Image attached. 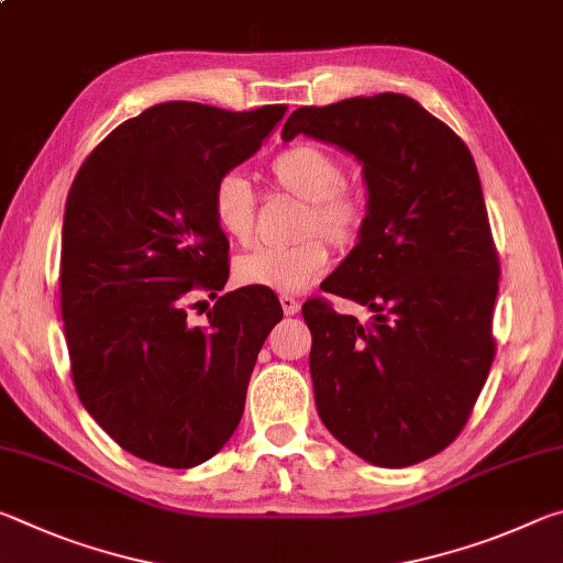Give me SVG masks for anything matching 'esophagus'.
Masks as SVG:
<instances>
[{
	"instance_id": "obj_1",
	"label": "esophagus",
	"mask_w": 563,
	"mask_h": 563,
	"mask_svg": "<svg viewBox=\"0 0 563 563\" xmlns=\"http://www.w3.org/2000/svg\"><path fill=\"white\" fill-rule=\"evenodd\" d=\"M280 305H283V312L285 316H295V312L300 310V302L292 298V295H280Z\"/></svg>"
}]
</instances>
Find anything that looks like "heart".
Segmentation results:
<instances>
[{
	"mask_svg": "<svg viewBox=\"0 0 563 563\" xmlns=\"http://www.w3.org/2000/svg\"><path fill=\"white\" fill-rule=\"evenodd\" d=\"M275 186L308 201L302 233H320L330 243L347 245L357 238L365 201L357 190L342 186L345 168L330 151L316 144H295L271 164ZM211 213L218 228L235 243H247L255 228V190L241 170H225L211 190ZM330 265V251L320 238L292 247H255L235 261V280L275 292H300Z\"/></svg>",
	"mask_w": 563,
	"mask_h": 563,
	"instance_id": "1",
	"label": "heart"
}]
</instances>
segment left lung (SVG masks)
<instances>
[{"label":"left lung","mask_w":563,"mask_h":563,"mask_svg":"<svg viewBox=\"0 0 563 563\" xmlns=\"http://www.w3.org/2000/svg\"><path fill=\"white\" fill-rule=\"evenodd\" d=\"M298 133L355 156L367 188L357 245L320 288L367 305L373 322L302 305L318 415L369 464L430 460L462 432L494 360L499 258L474 158L393 91L302 107L283 141Z\"/></svg>","instance_id":"obj_1"}]
</instances>
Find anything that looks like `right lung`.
Segmentation results:
<instances>
[{
    "instance_id": "obj_1",
    "label": "right lung",
    "mask_w": 563,
    "mask_h": 563,
    "mask_svg": "<svg viewBox=\"0 0 563 563\" xmlns=\"http://www.w3.org/2000/svg\"><path fill=\"white\" fill-rule=\"evenodd\" d=\"M285 109L156 103L113 129L74 178L59 275L71 377L101 430L139 460L190 470L241 422L280 302L247 285L221 295L203 328L186 305L228 283L216 178L251 158Z\"/></svg>"
}]
</instances>
